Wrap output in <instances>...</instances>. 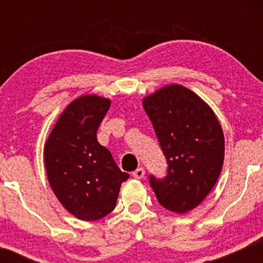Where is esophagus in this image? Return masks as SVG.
Listing matches in <instances>:
<instances>
[{"label": "esophagus", "instance_id": "esophagus-1", "mask_svg": "<svg viewBox=\"0 0 263 263\" xmlns=\"http://www.w3.org/2000/svg\"><path fill=\"white\" fill-rule=\"evenodd\" d=\"M132 176H134L136 179H142V178L144 177V170L143 168H137V170L132 173Z\"/></svg>", "mask_w": 263, "mask_h": 263}]
</instances>
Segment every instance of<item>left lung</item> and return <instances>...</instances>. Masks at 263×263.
Returning a JSON list of instances; mask_svg holds the SVG:
<instances>
[{"label": "left lung", "instance_id": "obj_1", "mask_svg": "<svg viewBox=\"0 0 263 263\" xmlns=\"http://www.w3.org/2000/svg\"><path fill=\"white\" fill-rule=\"evenodd\" d=\"M168 163L164 179L149 177L158 203L185 214L214 188L222 170L224 132L204 100L179 84L163 86L142 101Z\"/></svg>", "mask_w": 263, "mask_h": 263}]
</instances>
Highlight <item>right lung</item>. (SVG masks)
Wrapping results in <instances>:
<instances>
[{
    "mask_svg": "<svg viewBox=\"0 0 263 263\" xmlns=\"http://www.w3.org/2000/svg\"><path fill=\"white\" fill-rule=\"evenodd\" d=\"M110 105V99L102 96H79L60 115L44 146L50 188L60 204L84 221L111 213L129 177L96 138Z\"/></svg>",
    "mask_w": 263,
    "mask_h": 263,
    "instance_id": "right-lung-1",
    "label": "right lung"
}]
</instances>
